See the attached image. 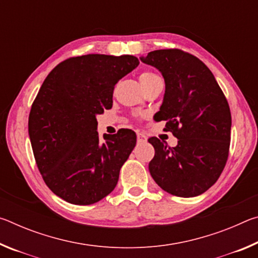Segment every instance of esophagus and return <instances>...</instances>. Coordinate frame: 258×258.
Here are the masks:
<instances>
[{"label": "esophagus", "instance_id": "obj_1", "mask_svg": "<svg viewBox=\"0 0 258 258\" xmlns=\"http://www.w3.org/2000/svg\"><path fill=\"white\" fill-rule=\"evenodd\" d=\"M137 138H138V142H145L147 140V137L145 134H142L141 132L137 133Z\"/></svg>", "mask_w": 258, "mask_h": 258}]
</instances>
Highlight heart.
<instances>
[{
	"instance_id": "heart-1",
	"label": "heart",
	"mask_w": 258,
	"mask_h": 258,
	"mask_svg": "<svg viewBox=\"0 0 258 258\" xmlns=\"http://www.w3.org/2000/svg\"><path fill=\"white\" fill-rule=\"evenodd\" d=\"M157 78H159V76L157 75V74L152 73V72H148V71L147 72H142L141 74H140V76H139L140 83H141V85H142L143 89H145L147 85H149L151 82H154L155 80H157Z\"/></svg>"
}]
</instances>
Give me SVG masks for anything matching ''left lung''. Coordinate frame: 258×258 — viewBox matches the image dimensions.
Segmentation results:
<instances>
[{
    "label": "left lung",
    "mask_w": 258,
    "mask_h": 258,
    "mask_svg": "<svg viewBox=\"0 0 258 258\" xmlns=\"http://www.w3.org/2000/svg\"><path fill=\"white\" fill-rule=\"evenodd\" d=\"M163 74L166 91L156 121L166 120L165 132L177 138L169 147L158 138L149 163L152 178L176 197H196L207 191L223 172L231 140V111L223 91L208 67L180 49L156 50L141 58Z\"/></svg>",
    "instance_id": "obj_1"
}]
</instances>
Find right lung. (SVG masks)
<instances>
[{
    "mask_svg": "<svg viewBox=\"0 0 258 258\" xmlns=\"http://www.w3.org/2000/svg\"><path fill=\"white\" fill-rule=\"evenodd\" d=\"M139 63L133 55L72 56L43 82L29 112L30 143L45 184L67 203L92 205L115 189L137 135L118 131L101 143L97 115L112 107L116 83Z\"/></svg>",
    "mask_w": 258,
    "mask_h": 258,
    "instance_id": "1",
    "label": "right lung"
}]
</instances>
